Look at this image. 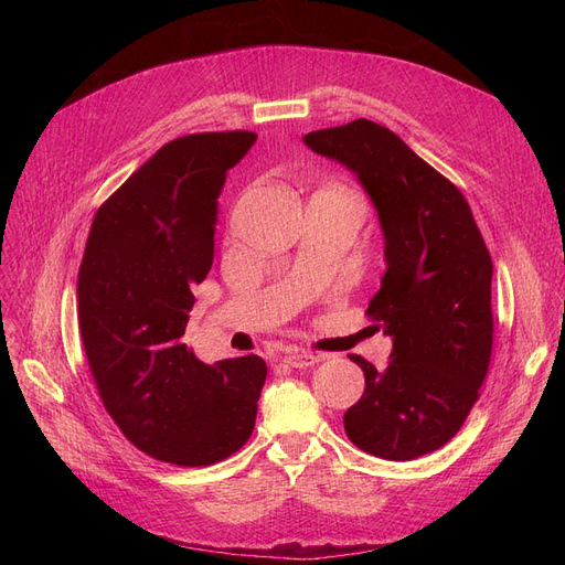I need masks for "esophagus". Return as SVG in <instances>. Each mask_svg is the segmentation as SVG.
Instances as JSON below:
<instances>
[{"label":"esophagus","mask_w":565,"mask_h":565,"mask_svg":"<svg viewBox=\"0 0 565 565\" xmlns=\"http://www.w3.org/2000/svg\"><path fill=\"white\" fill-rule=\"evenodd\" d=\"M282 361L289 367H311V365H316L320 361V358L309 353V351H301V349H287L285 355H282Z\"/></svg>","instance_id":"obj_1"}]
</instances>
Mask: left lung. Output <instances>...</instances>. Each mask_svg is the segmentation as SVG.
Segmentation results:
<instances>
[{"label": "left lung", "mask_w": 565, "mask_h": 565, "mask_svg": "<svg viewBox=\"0 0 565 565\" xmlns=\"http://www.w3.org/2000/svg\"><path fill=\"white\" fill-rule=\"evenodd\" d=\"M318 156L349 167L377 207L386 273L367 316L393 337L384 370L365 372L344 429L367 455L407 461L461 429L492 355V259L459 188L372 119L303 136Z\"/></svg>", "instance_id": "8db88e82"}]
</instances>
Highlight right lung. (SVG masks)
I'll list each match as a JSON object with an SVG mask.
<instances>
[{
  "label": "right lung",
  "instance_id": "right-lung-1",
  "mask_svg": "<svg viewBox=\"0 0 565 565\" xmlns=\"http://www.w3.org/2000/svg\"><path fill=\"white\" fill-rule=\"evenodd\" d=\"M254 131L188 134L100 204L77 276V322L98 396L141 452L210 467L252 436L259 355L207 365L181 337L214 259L216 200Z\"/></svg>",
  "mask_w": 565,
  "mask_h": 565
}]
</instances>
